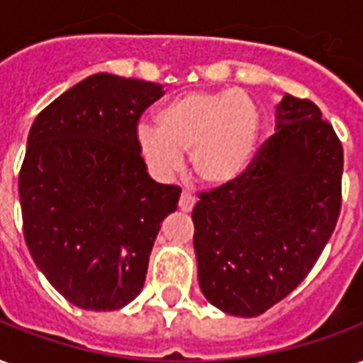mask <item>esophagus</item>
Segmentation results:
<instances>
[{
    "label": "esophagus",
    "instance_id": "obj_1",
    "mask_svg": "<svg viewBox=\"0 0 363 363\" xmlns=\"http://www.w3.org/2000/svg\"><path fill=\"white\" fill-rule=\"evenodd\" d=\"M196 206V198L194 196H190L189 192H182L181 194V200H179V208L182 209V211H192V208Z\"/></svg>",
    "mask_w": 363,
    "mask_h": 363
}]
</instances>
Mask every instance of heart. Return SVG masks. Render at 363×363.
I'll return each mask as SVG.
<instances>
[{"label": "heart", "instance_id": "1", "mask_svg": "<svg viewBox=\"0 0 363 363\" xmlns=\"http://www.w3.org/2000/svg\"><path fill=\"white\" fill-rule=\"evenodd\" d=\"M155 125L136 130V146L147 169L160 179H171L189 154L190 171L209 189L238 181L259 138L256 104L248 94L230 90L182 94L155 113Z\"/></svg>", "mask_w": 363, "mask_h": 363}]
</instances>
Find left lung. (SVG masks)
I'll return each mask as SVG.
<instances>
[{
	"label": "left lung",
	"mask_w": 363,
	"mask_h": 363,
	"mask_svg": "<svg viewBox=\"0 0 363 363\" xmlns=\"http://www.w3.org/2000/svg\"><path fill=\"white\" fill-rule=\"evenodd\" d=\"M342 146L319 107L286 94L275 134L236 182L192 209L198 283L209 304L256 318L304 281L340 211Z\"/></svg>",
	"instance_id": "1"
}]
</instances>
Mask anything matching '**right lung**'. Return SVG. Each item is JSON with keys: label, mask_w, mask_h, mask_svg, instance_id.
<instances>
[{"label": "right lung", "mask_w": 363, "mask_h": 363, "mask_svg": "<svg viewBox=\"0 0 363 363\" xmlns=\"http://www.w3.org/2000/svg\"><path fill=\"white\" fill-rule=\"evenodd\" d=\"M163 86L98 72L32 123L18 174L23 230L53 289L82 310L138 296L163 219L181 189L150 174L136 123Z\"/></svg>", "instance_id": "1"}]
</instances>
